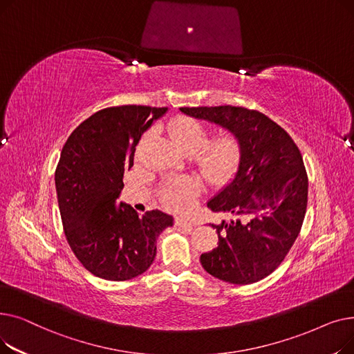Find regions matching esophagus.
Masks as SVG:
<instances>
[{"mask_svg": "<svg viewBox=\"0 0 354 354\" xmlns=\"http://www.w3.org/2000/svg\"><path fill=\"white\" fill-rule=\"evenodd\" d=\"M176 225L180 228H194L195 227V222L187 218H176Z\"/></svg>", "mask_w": 354, "mask_h": 354, "instance_id": "esophagus-1", "label": "esophagus"}]
</instances>
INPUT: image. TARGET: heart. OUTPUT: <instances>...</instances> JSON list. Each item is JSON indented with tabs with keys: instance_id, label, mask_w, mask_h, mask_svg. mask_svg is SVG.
Masks as SVG:
<instances>
[{
	"instance_id": "heart-1",
	"label": "heart",
	"mask_w": 354,
	"mask_h": 354,
	"mask_svg": "<svg viewBox=\"0 0 354 354\" xmlns=\"http://www.w3.org/2000/svg\"><path fill=\"white\" fill-rule=\"evenodd\" d=\"M171 133L182 152L198 153L208 140L205 127L189 118L176 119L171 126ZM235 156L236 149L234 142L230 138H219L201 153V162L212 176H222L231 169ZM198 191L199 187L195 180L179 179L165 189L163 201L166 207L174 211H188Z\"/></svg>"
}]
</instances>
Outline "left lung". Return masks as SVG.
Returning a JSON list of instances; mask_svg holds the SVG:
<instances>
[{
  "mask_svg": "<svg viewBox=\"0 0 354 354\" xmlns=\"http://www.w3.org/2000/svg\"><path fill=\"white\" fill-rule=\"evenodd\" d=\"M180 111L225 129L239 152L232 178L207 202L211 211L231 218L212 224L218 247L202 254L201 264L225 283L263 280L281 264L304 221L308 179L299 147L257 110L216 106Z\"/></svg>",
  "mask_w": 354,
  "mask_h": 354,
  "instance_id": "8db88e82",
  "label": "left lung"
}]
</instances>
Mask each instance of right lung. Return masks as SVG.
I'll return each instance as SVG.
<instances>
[{
    "mask_svg": "<svg viewBox=\"0 0 354 354\" xmlns=\"http://www.w3.org/2000/svg\"><path fill=\"white\" fill-rule=\"evenodd\" d=\"M166 111L135 104L103 109L63 146L54 180L64 234L83 267L103 280L143 274L156 257L158 236L174 225V216L159 209L139 216L129 203H118L140 136Z\"/></svg>",
    "mask_w": 354,
    "mask_h": 354,
    "instance_id": "obj_1",
    "label": "right lung"
}]
</instances>
